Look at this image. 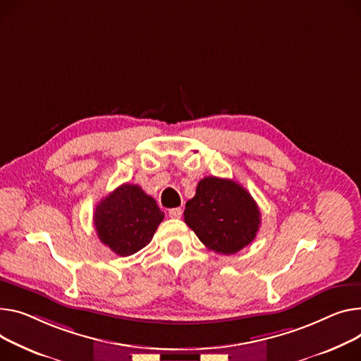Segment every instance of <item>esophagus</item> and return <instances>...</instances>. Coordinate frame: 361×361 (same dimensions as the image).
<instances>
[{
	"mask_svg": "<svg viewBox=\"0 0 361 361\" xmlns=\"http://www.w3.org/2000/svg\"><path fill=\"white\" fill-rule=\"evenodd\" d=\"M168 214H170V218H174V219H180L181 214H183V210L180 207H176V209H170L168 210Z\"/></svg>",
	"mask_w": 361,
	"mask_h": 361,
	"instance_id": "esophagus-1",
	"label": "esophagus"
}]
</instances>
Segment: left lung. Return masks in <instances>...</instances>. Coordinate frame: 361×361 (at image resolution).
<instances>
[{"mask_svg": "<svg viewBox=\"0 0 361 361\" xmlns=\"http://www.w3.org/2000/svg\"><path fill=\"white\" fill-rule=\"evenodd\" d=\"M184 222L206 248L231 255L251 244L261 213L248 191L233 180L204 177L185 203Z\"/></svg>", "mask_w": 361, "mask_h": 361, "instance_id": "left-lung-1", "label": "left lung"}]
</instances>
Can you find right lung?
<instances>
[{
	"mask_svg": "<svg viewBox=\"0 0 361 361\" xmlns=\"http://www.w3.org/2000/svg\"><path fill=\"white\" fill-rule=\"evenodd\" d=\"M164 219L155 199L136 184H122L94 210L100 241L114 254L129 257L147 247Z\"/></svg>",
	"mask_w": 361,
	"mask_h": 361,
	"instance_id": "right-lung-1",
	"label": "right lung"
}]
</instances>
